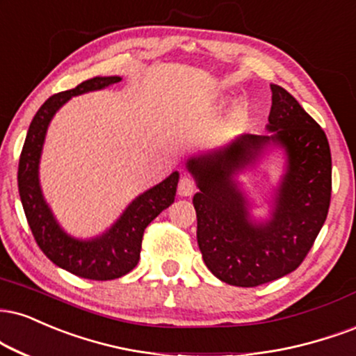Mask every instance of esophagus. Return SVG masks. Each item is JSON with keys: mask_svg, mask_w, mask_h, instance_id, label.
<instances>
[{"mask_svg": "<svg viewBox=\"0 0 356 356\" xmlns=\"http://www.w3.org/2000/svg\"><path fill=\"white\" fill-rule=\"evenodd\" d=\"M194 191H195L194 181H192L191 177H187V175H184L181 181H179V187H177L179 195L189 197V195L194 194Z\"/></svg>", "mask_w": 356, "mask_h": 356, "instance_id": "34e87169", "label": "esophagus"}]
</instances>
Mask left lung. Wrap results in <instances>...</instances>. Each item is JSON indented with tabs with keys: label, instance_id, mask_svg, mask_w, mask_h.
Returning <instances> with one entry per match:
<instances>
[{
	"label": "left lung",
	"instance_id": "left-lung-1",
	"mask_svg": "<svg viewBox=\"0 0 356 356\" xmlns=\"http://www.w3.org/2000/svg\"><path fill=\"white\" fill-rule=\"evenodd\" d=\"M267 134H243L187 161L199 192L194 195L197 243L207 268L235 286H259L293 272L327 219L332 197V154L322 127L298 101L272 84ZM270 147H282L287 170L271 219L251 220L234 175Z\"/></svg>",
	"mask_w": 356,
	"mask_h": 356
}]
</instances>
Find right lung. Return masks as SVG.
Returning <instances> with one entry per match:
<instances>
[{
	"label": "right lung",
	"instance_id": "right-lung-1",
	"mask_svg": "<svg viewBox=\"0 0 356 356\" xmlns=\"http://www.w3.org/2000/svg\"><path fill=\"white\" fill-rule=\"evenodd\" d=\"M119 81V76H97L74 89L51 96L29 124L19 156L18 189L34 241L51 262L89 280H114L136 267L145 227L174 202L179 182V172H172L165 181L136 197L118 222L96 238L79 241L67 235L56 222L40 187V157L51 119L72 96L104 89Z\"/></svg>",
	"mask_w": 356,
	"mask_h": 356
}]
</instances>
